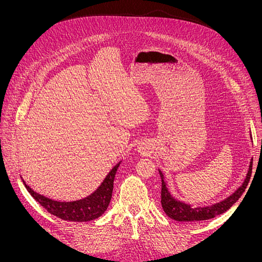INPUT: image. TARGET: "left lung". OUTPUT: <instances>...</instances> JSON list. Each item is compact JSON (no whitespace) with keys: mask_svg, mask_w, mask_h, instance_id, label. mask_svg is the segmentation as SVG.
<instances>
[{"mask_svg":"<svg viewBox=\"0 0 262 262\" xmlns=\"http://www.w3.org/2000/svg\"><path fill=\"white\" fill-rule=\"evenodd\" d=\"M251 170H252V160L250 161L249 170H248L247 176H246L245 181L232 195H229L223 201L211 205V207H203V208H200V207L191 208L189 204H186L184 202H180L176 199H173L171 194L169 193L167 187H166L164 176L162 171L160 170V175L162 177V193H161L162 207L165 213L167 214L170 219L178 222L205 221V220H210L217 215H221L222 213L226 212L242 196L246 187L248 186V182L251 177Z\"/></svg>","mask_w":262,"mask_h":262,"instance_id":"obj_1","label":"left lung"}]
</instances>
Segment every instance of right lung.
<instances>
[{
	"label": "right lung",
	"mask_w": 262,
	"mask_h": 262,
	"mask_svg": "<svg viewBox=\"0 0 262 262\" xmlns=\"http://www.w3.org/2000/svg\"><path fill=\"white\" fill-rule=\"evenodd\" d=\"M119 165H120V163H118L109 171L96 191H94L89 196L84 198V199L72 202H60L49 199V198H46L45 195L35 192L33 189L26 185V182L24 180L23 182L31 196L49 213L53 214V215L64 221L89 222L99 217L107 210L110 200H112L114 179Z\"/></svg>",
	"instance_id": "add662e5"
}]
</instances>
